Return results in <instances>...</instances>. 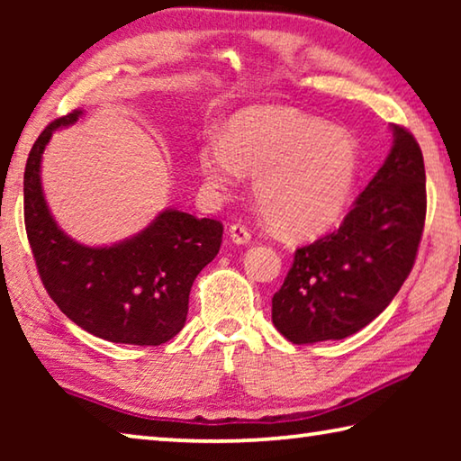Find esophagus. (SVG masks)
Segmentation results:
<instances>
[{"label": "esophagus", "instance_id": "1", "mask_svg": "<svg viewBox=\"0 0 461 461\" xmlns=\"http://www.w3.org/2000/svg\"><path fill=\"white\" fill-rule=\"evenodd\" d=\"M230 238H231L233 244H238V246H244V244H249V241H252V236H249V231L244 228V225H240V223H233L231 225V228H230Z\"/></svg>", "mask_w": 461, "mask_h": 461}]
</instances>
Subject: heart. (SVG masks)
<instances>
[{
	"label": "heart",
	"instance_id": "1",
	"mask_svg": "<svg viewBox=\"0 0 461 461\" xmlns=\"http://www.w3.org/2000/svg\"><path fill=\"white\" fill-rule=\"evenodd\" d=\"M360 144L348 130L283 105L240 109L223 138L197 148L199 175L212 191H230L241 173L264 220L278 236L317 238L341 220L360 176Z\"/></svg>",
	"mask_w": 461,
	"mask_h": 461
}]
</instances>
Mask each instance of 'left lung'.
Wrapping results in <instances>:
<instances>
[{
	"label": "left lung",
	"instance_id": "obj_1",
	"mask_svg": "<svg viewBox=\"0 0 461 461\" xmlns=\"http://www.w3.org/2000/svg\"><path fill=\"white\" fill-rule=\"evenodd\" d=\"M384 165L338 231L294 252L272 323L293 343L343 339L384 311L415 264L425 225V165L401 126Z\"/></svg>",
	"mask_w": 461,
	"mask_h": 461
}]
</instances>
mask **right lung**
<instances>
[{"mask_svg":"<svg viewBox=\"0 0 461 461\" xmlns=\"http://www.w3.org/2000/svg\"><path fill=\"white\" fill-rule=\"evenodd\" d=\"M75 109L54 120L30 150L24 173V220L44 288L73 323L95 338L160 346L183 330L189 293L221 246L223 225L176 207L142 231L109 246L73 240L54 220L42 189V154L57 130L77 123Z\"/></svg>","mask_w":461,"mask_h":461,"instance_id":"1","label":"right lung"}]
</instances>
